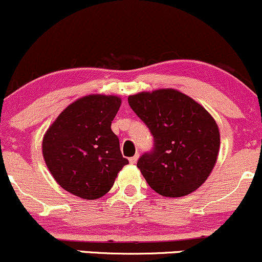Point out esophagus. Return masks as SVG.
<instances>
[{"mask_svg":"<svg viewBox=\"0 0 262 262\" xmlns=\"http://www.w3.org/2000/svg\"><path fill=\"white\" fill-rule=\"evenodd\" d=\"M137 160H139V154H136V155H135V156L131 157V159H130V164L135 165L137 162Z\"/></svg>","mask_w":262,"mask_h":262,"instance_id":"1","label":"esophagus"}]
</instances>
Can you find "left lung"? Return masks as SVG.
I'll return each mask as SVG.
<instances>
[{"label": "left lung", "instance_id": "8db88e82", "mask_svg": "<svg viewBox=\"0 0 262 262\" xmlns=\"http://www.w3.org/2000/svg\"><path fill=\"white\" fill-rule=\"evenodd\" d=\"M128 105L154 136V148L137 167L152 190L181 198L210 176L220 150V132L209 112L173 89L128 96Z\"/></svg>", "mask_w": 262, "mask_h": 262}]
</instances>
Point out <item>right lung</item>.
Listing matches in <instances>:
<instances>
[{"label": "right lung", "instance_id": "add662e5", "mask_svg": "<svg viewBox=\"0 0 262 262\" xmlns=\"http://www.w3.org/2000/svg\"><path fill=\"white\" fill-rule=\"evenodd\" d=\"M120 106L117 96L81 97L67 106L45 134V162L56 182L72 195L102 198L128 164L111 130Z\"/></svg>", "mask_w": 262, "mask_h": 262}]
</instances>
